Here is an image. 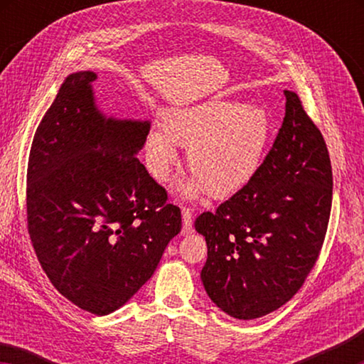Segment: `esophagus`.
Listing matches in <instances>:
<instances>
[{
	"label": "esophagus",
	"mask_w": 364,
	"mask_h": 364,
	"mask_svg": "<svg viewBox=\"0 0 364 364\" xmlns=\"http://www.w3.org/2000/svg\"><path fill=\"white\" fill-rule=\"evenodd\" d=\"M181 215H183V236H188V234H193V210L191 208H186L184 207L181 210Z\"/></svg>",
	"instance_id": "obj_1"
}]
</instances>
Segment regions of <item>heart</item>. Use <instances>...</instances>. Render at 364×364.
<instances>
[{
  "mask_svg": "<svg viewBox=\"0 0 364 364\" xmlns=\"http://www.w3.org/2000/svg\"><path fill=\"white\" fill-rule=\"evenodd\" d=\"M271 134L267 110L212 97L165 112L162 127L147 133L144 159L157 181H167L178 162L180 146L188 147L194 175L183 184L188 197H228L244 188L260 168Z\"/></svg>",
  "mask_w": 364,
  "mask_h": 364,
  "instance_id": "heart-1",
  "label": "heart"
}]
</instances>
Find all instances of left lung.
Segmentation results:
<instances>
[{"mask_svg": "<svg viewBox=\"0 0 364 364\" xmlns=\"http://www.w3.org/2000/svg\"><path fill=\"white\" fill-rule=\"evenodd\" d=\"M284 96V120L255 176L194 223L207 242L202 284L236 319L268 315L297 294L329 223L328 147L299 96L287 90Z\"/></svg>", "mask_w": 364, "mask_h": 364, "instance_id": "8db88e82", "label": "left lung"}]
</instances>
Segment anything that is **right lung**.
<instances>
[{"instance_id":"add662e5","label":"right lung","mask_w":364,"mask_h":364,"mask_svg":"<svg viewBox=\"0 0 364 364\" xmlns=\"http://www.w3.org/2000/svg\"><path fill=\"white\" fill-rule=\"evenodd\" d=\"M91 70L70 73L36 128L27 168L35 254L72 304L104 316L125 305L181 231V210L136 157L149 120L96 106Z\"/></svg>"}]
</instances>
